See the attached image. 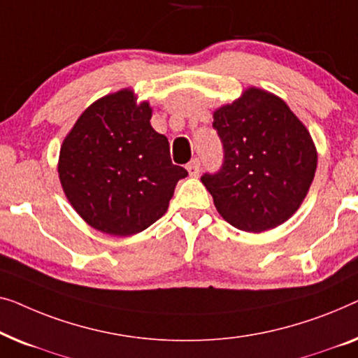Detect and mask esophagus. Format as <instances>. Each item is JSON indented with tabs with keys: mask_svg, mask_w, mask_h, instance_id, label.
Masks as SVG:
<instances>
[{
	"mask_svg": "<svg viewBox=\"0 0 358 358\" xmlns=\"http://www.w3.org/2000/svg\"><path fill=\"white\" fill-rule=\"evenodd\" d=\"M186 170H188L189 177H198L201 172V162L198 159H193L188 165H186Z\"/></svg>",
	"mask_w": 358,
	"mask_h": 358,
	"instance_id": "esophagus-1",
	"label": "esophagus"
}]
</instances>
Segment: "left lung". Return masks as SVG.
Returning a JSON list of instances; mask_svg holds the SVG:
<instances>
[{"instance_id":"left-lung-1","label":"left lung","mask_w":358,"mask_h":358,"mask_svg":"<svg viewBox=\"0 0 358 358\" xmlns=\"http://www.w3.org/2000/svg\"><path fill=\"white\" fill-rule=\"evenodd\" d=\"M213 127L222 141L224 164L201 181L217 213L253 234L289 220L303 203L318 162L305 124L278 95L250 87L215 110Z\"/></svg>"}]
</instances>
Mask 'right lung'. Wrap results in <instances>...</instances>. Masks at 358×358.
<instances>
[{"label":"right lung","instance_id":"obj_1","mask_svg":"<svg viewBox=\"0 0 358 358\" xmlns=\"http://www.w3.org/2000/svg\"><path fill=\"white\" fill-rule=\"evenodd\" d=\"M152 108L133 90L108 94L83 112L59 149L58 175L74 210L108 235L139 234L167 213L178 180L169 139L150 127Z\"/></svg>","mask_w":358,"mask_h":358}]
</instances>
